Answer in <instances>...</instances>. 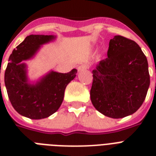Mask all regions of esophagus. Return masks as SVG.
<instances>
[{"instance_id":"1","label":"esophagus","mask_w":156,"mask_h":156,"mask_svg":"<svg viewBox=\"0 0 156 156\" xmlns=\"http://www.w3.org/2000/svg\"><path fill=\"white\" fill-rule=\"evenodd\" d=\"M87 69H89V66L86 64H83L79 66H77V70H78V71H82V70Z\"/></svg>"}]
</instances>
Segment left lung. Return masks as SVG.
Segmentation results:
<instances>
[{
    "instance_id": "obj_1",
    "label": "left lung",
    "mask_w": 156,
    "mask_h": 156,
    "mask_svg": "<svg viewBox=\"0 0 156 156\" xmlns=\"http://www.w3.org/2000/svg\"><path fill=\"white\" fill-rule=\"evenodd\" d=\"M107 55L92 71L90 99L99 112L119 119L144 102L150 85L148 64L137 43L122 36L110 40Z\"/></svg>"
}]
</instances>
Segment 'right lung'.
I'll return each instance as SVG.
<instances>
[{"label":"right lung","instance_id":"right-lung-1","mask_svg":"<svg viewBox=\"0 0 156 156\" xmlns=\"http://www.w3.org/2000/svg\"><path fill=\"white\" fill-rule=\"evenodd\" d=\"M55 39L53 35L28 36L8 59L5 73L8 98L18 113L30 119H44L55 113L62 103L66 86L76 76V69L67 73L51 71L36 83L28 82L27 65L22 62L32 58L41 45Z\"/></svg>","mask_w":156,"mask_h":156}]
</instances>
